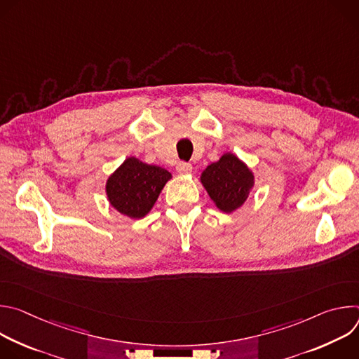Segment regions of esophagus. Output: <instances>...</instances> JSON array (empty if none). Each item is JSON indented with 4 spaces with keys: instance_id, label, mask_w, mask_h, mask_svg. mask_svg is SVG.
<instances>
[{
    "instance_id": "esophagus-1",
    "label": "esophagus",
    "mask_w": 359,
    "mask_h": 359,
    "mask_svg": "<svg viewBox=\"0 0 359 359\" xmlns=\"http://www.w3.org/2000/svg\"><path fill=\"white\" fill-rule=\"evenodd\" d=\"M176 170H177V173H180V175H190V173H191V170H193V168H191V165H190V163L180 162V163H177Z\"/></svg>"
}]
</instances>
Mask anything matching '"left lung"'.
<instances>
[{"label": "left lung", "instance_id": "left-lung-1", "mask_svg": "<svg viewBox=\"0 0 359 359\" xmlns=\"http://www.w3.org/2000/svg\"><path fill=\"white\" fill-rule=\"evenodd\" d=\"M200 182L219 210L233 213L248 198L254 187V173L234 153L226 151L201 172Z\"/></svg>", "mask_w": 359, "mask_h": 359}]
</instances>
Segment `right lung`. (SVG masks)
I'll return each instance as SVG.
<instances>
[{
  "mask_svg": "<svg viewBox=\"0 0 359 359\" xmlns=\"http://www.w3.org/2000/svg\"><path fill=\"white\" fill-rule=\"evenodd\" d=\"M170 179L172 173L166 169L130 156L108 177L107 197L121 215L129 219H142L155 206Z\"/></svg>",
  "mask_w": 359,
  "mask_h": 359,
  "instance_id": "1",
  "label": "right lung"
}]
</instances>
